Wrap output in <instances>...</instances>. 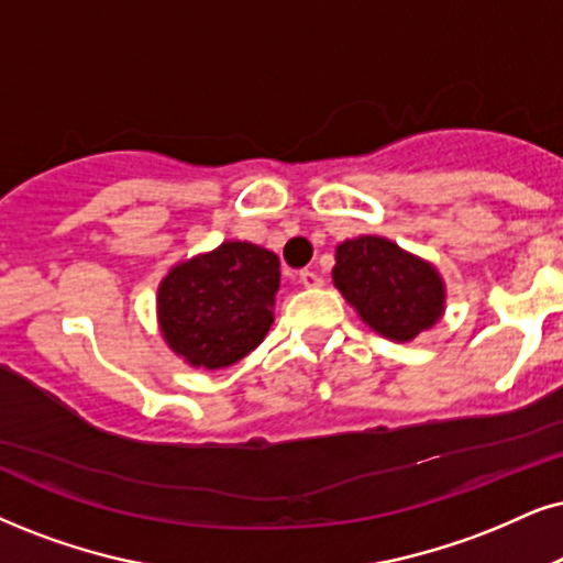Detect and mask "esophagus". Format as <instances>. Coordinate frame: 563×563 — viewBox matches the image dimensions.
I'll return each instance as SVG.
<instances>
[{"mask_svg": "<svg viewBox=\"0 0 563 563\" xmlns=\"http://www.w3.org/2000/svg\"><path fill=\"white\" fill-rule=\"evenodd\" d=\"M300 282H302L305 287H308V289H318V287H323V276H321V274H316V271H310V268L300 271Z\"/></svg>", "mask_w": 563, "mask_h": 563, "instance_id": "esophagus-1", "label": "esophagus"}]
</instances>
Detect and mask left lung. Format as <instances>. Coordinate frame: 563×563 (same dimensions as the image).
<instances>
[{
    "label": "left lung",
    "mask_w": 563,
    "mask_h": 563,
    "mask_svg": "<svg viewBox=\"0 0 563 563\" xmlns=\"http://www.w3.org/2000/svg\"><path fill=\"white\" fill-rule=\"evenodd\" d=\"M334 287L365 325L391 342H412L433 329L446 310L439 268L378 234L336 245Z\"/></svg>",
    "instance_id": "1"
}]
</instances>
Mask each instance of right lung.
Returning a JSON list of instances; mask_svg holds the SVG:
<instances>
[{"instance_id": "add662e5", "label": "right lung", "mask_w": 563, "mask_h": 563, "mask_svg": "<svg viewBox=\"0 0 563 563\" xmlns=\"http://www.w3.org/2000/svg\"><path fill=\"white\" fill-rule=\"evenodd\" d=\"M279 279L276 253L242 240L175 263L156 295L166 346L203 371L240 363L274 323Z\"/></svg>"}]
</instances>
